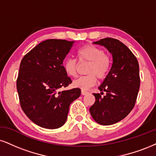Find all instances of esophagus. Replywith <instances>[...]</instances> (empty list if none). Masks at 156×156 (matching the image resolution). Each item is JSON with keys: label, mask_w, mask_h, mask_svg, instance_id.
I'll return each instance as SVG.
<instances>
[{"label": "esophagus", "mask_w": 156, "mask_h": 156, "mask_svg": "<svg viewBox=\"0 0 156 156\" xmlns=\"http://www.w3.org/2000/svg\"><path fill=\"white\" fill-rule=\"evenodd\" d=\"M81 93H82V95H87V94L88 93V92L87 91H85V90H82V91H81Z\"/></svg>", "instance_id": "obj_1"}]
</instances>
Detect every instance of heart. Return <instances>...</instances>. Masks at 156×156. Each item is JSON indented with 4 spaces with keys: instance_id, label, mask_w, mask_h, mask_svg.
<instances>
[{
    "instance_id": "b5f03b06",
    "label": "heart",
    "mask_w": 156,
    "mask_h": 156,
    "mask_svg": "<svg viewBox=\"0 0 156 156\" xmlns=\"http://www.w3.org/2000/svg\"><path fill=\"white\" fill-rule=\"evenodd\" d=\"M80 62L89 61L87 68L88 74L82 76L73 82L74 87L87 90L95 84L98 78L103 79L107 76L111 66V58L103 50L93 45H85L77 51ZM63 69L69 76L75 77L77 74V62L73 58H67L63 63Z\"/></svg>"
}]
</instances>
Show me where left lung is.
Instances as JSON below:
<instances>
[{"label": "left lung", "mask_w": 156, "mask_h": 156, "mask_svg": "<svg viewBox=\"0 0 156 156\" xmlns=\"http://www.w3.org/2000/svg\"><path fill=\"white\" fill-rule=\"evenodd\" d=\"M94 44L104 46L112 55L110 72L101 84L100 93H93L95 103L90 108L94 120L101 125L120 122L131 112L140 89L139 63L132 51L119 40L107 37ZM105 92V96L101 95Z\"/></svg>", "instance_id": "obj_1"}]
</instances>
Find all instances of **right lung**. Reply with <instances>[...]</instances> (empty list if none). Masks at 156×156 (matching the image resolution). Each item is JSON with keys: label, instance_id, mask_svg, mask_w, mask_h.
<instances>
[{"label": "right lung", "instance_id": "add662e5", "mask_svg": "<svg viewBox=\"0 0 156 156\" xmlns=\"http://www.w3.org/2000/svg\"><path fill=\"white\" fill-rule=\"evenodd\" d=\"M74 41L49 39L27 53L19 67L16 88L21 107L32 122L54 129L63 126L80 88L59 91L72 83L63 62Z\"/></svg>", "mask_w": 156, "mask_h": 156}]
</instances>
